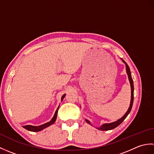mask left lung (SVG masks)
<instances>
[{
  "label": "left lung",
  "instance_id": "1",
  "mask_svg": "<svg viewBox=\"0 0 154 154\" xmlns=\"http://www.w3.org/2000/svg\"><path fill=\"white\" fill-rule=\"evenodd\" d=\"M122 60L126 65V73H127V75H128V79H129L130 83V87H131V100H130V106L128 108V109L127 112H126V114H124V115L122 118H121V119H120L118 120L117 121H116V122H112V123H109V124H107V123L104 124H103L102 126H100L99 128H97V129H99L100 130H103V131H106V130H112L114 128H115L117 127L119 125H120V124L123 122L124 120L127 117V116L128 115V114L130 112V111H131L132 107L133 101H134V83H133V80H132V75H131V72H130V69L129 66L128 65V64L123 60ZM85 121L88 124H91L89 120L85 119Z\"/></svg>",
  "mask_w": 154,
  "mask_h": 154
}]
</instances>
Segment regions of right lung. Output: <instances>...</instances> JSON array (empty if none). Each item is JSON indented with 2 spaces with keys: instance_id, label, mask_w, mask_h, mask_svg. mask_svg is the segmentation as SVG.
Masks as SVG:
<instances>
[{
  "instance_id": "right-lung-1",
  "label": "right lung",
  "mask_w": 154,
  "mask_h": 154,
  "mask_svg": "<svg viewBox=\"0 0 154 154\" xmlns=\"http://www.w3.org/2000/svg\"><path fill=\"white\" fill-rule=\"evenodd\" d=\"M65 96V94H63V95L62 96V97H61V101L63 100V99H64ZM59 107H60V106H58V108L57 109L56 111H55V112L54 114V117L52 118V119L50 121V122H48L45 123L44 124H42V125H41V126H31V125H26V126H23V128H25V129L29 130V131L39 132V131H41V130H44V128H47L48 126H51V124H53L55 122V120H56L57 115V111H58V109H59Z\"/></svg>"
}]
</instances>
